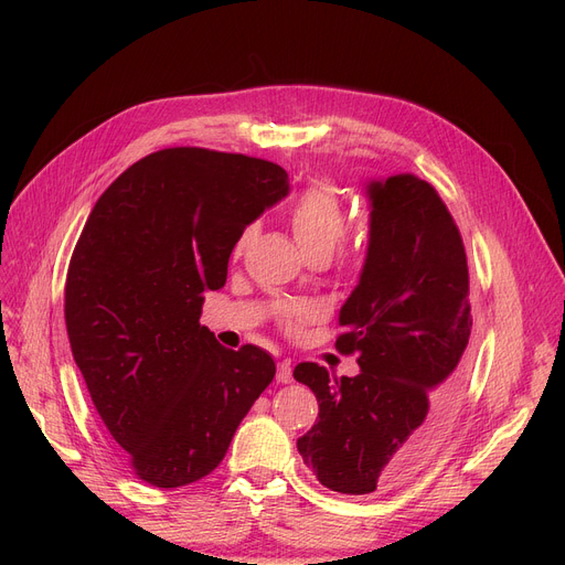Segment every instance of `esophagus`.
<instances>
[{
	"instance_id": "34e87169",
	"label": "esophagus",
	"mask_w": 565,
	"mask_h": 565,
	"mask_svg": "<svg viewBox=\"0 0 565 565\" xmlns=\"http://www.w3.org/2000/svg\"><path fill=\"white\" fill-rule=\"evenodd\" d=\"M290 380H292V366H290V362H279V364H277V382L288 384Z\"/></svg>"
}]
</instances>
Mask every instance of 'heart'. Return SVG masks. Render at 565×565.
Wrapping results in <instances>:
<instances>
[{"mask_svg": "<svg viewBox=\"0 0 565 565\" xmlns=\"http://www.w3.org/2000/svg\"><path fill=\"white\" fill-rule=\"evenodd\" d=\"M288 222L292 228L295 241L302 247V252L316 260H330L332 254L348 231V211L339 190L332 183H313L309 185L298 199L288 207ZM260 224L249 222L235 235L233 254L241 256L254 243L258 235ZM364 245L362 243H344L341 246V256L345 265H358L362 260ZM318 309L311 305H284L279 309V322L288 334H298L305 324L316 320Z\"/></svg>", "mask_w": 565, "mask_h": 565, "instance_id": "b5f03b06", "label": "heart"}]
</instances>
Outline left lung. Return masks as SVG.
Masks as SVG:
<instances>
[{"label": "left lung", "mask_w": 565, "mask_h": 565, "mask_svg": "<svg viewBox=\"0 0 565 565\" xmlns=\"http://www.w3.org/2000/svg\"><path fill=\"white\" fill-rule=\"evenodd\" d=\"M369 199V254L337 337L362 371L337 377L313 362L292 371L318 398L298 451L324 488L343 494L396 488L428 460L471 354L467 254L449 207L412 173L373 181Z\"/></svg>", "instance_id": "8db88e82"}]
</instances>
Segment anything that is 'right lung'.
<instances>
[{"label": "right lung", "instance_id": "add662e5", "mask_svg": "<svg viewBox=\"0 0 565 565\" xmlns=\"http://www.w3.org/2000/svg\"><path fill=\"white\" fill-rule=\"evenodd\" d=\"M288 194L286 171L211 148H162L96 201L75 245L64 316L75 364L137 477H207L275 377L256 345L228 350L199 322L226 284L235 235Z\"/></svg>", "mask_w": 565, "mask_h": 565}]
</instances>
